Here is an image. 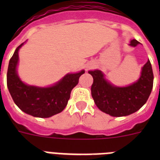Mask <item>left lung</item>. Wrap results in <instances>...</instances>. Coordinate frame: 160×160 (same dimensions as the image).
<instances>
[{"instance_id": "8db88e82", "label": "left lung", "mask_w": 160, "mask_h": 160, "mask_svg": "<svg viewBox=\"0 0 160 160\" xmlns=\"http://www.w3.org/2000/svg\"><path fill=\"white\" fill-rule=\"evenodd\" d=\"M138 44V41L133 39L130 46H136ZM88 73L94 79L91 95L96 106L100 111L114 117L136 112L148 101L153 87L154 75L149 60L142 67L138 81L126 87H117L109 83L100 70Z\"/></svg>"}]
</instances>
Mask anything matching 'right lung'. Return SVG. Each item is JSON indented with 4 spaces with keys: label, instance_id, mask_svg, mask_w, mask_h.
Masks as SVG:
<instances>
[{
    "label": "right lung",
    "instance_id": "add662e5",
    "mask_svg": "<svg viewBox=\"0 0 160 160\" xmlns=\"http://www.w3.org/2000/svg\"><path fill=\"white\" fill-rule=\"evenodd\" d=\"M25 43V42H24ZM16 49L9 60L7 71V87L16 105L22 111L33 117L49 118L62 112L70 99L73 88L84 70L76 73H68L54 86L46 88L28 86L21 81L17 73L18 50Z\"/></svg>",
    "mask_w": 160,
    "mask_h": 160
}]
</instances>
